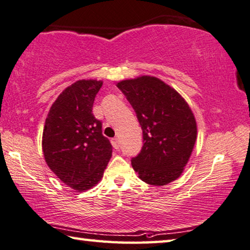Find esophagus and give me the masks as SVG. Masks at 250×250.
Returning <instances> with one entry per match:
<instances>
[{"instance_id": "1", "label": "esophagus", "mask_w": 250, "mask_h": 250, "mask_svg": "<svg viewBox=\"0 0 250 250\" xmlns=\"http://www.w3.org/2000/svg\"><path fill=\"white\" fill-rule=\"evenodd\" d=\"M111 143H112V145H113L114 148H115V149H118V148H120V141H118L117 137L112 138Z\"/></svg>"}]
</instances>
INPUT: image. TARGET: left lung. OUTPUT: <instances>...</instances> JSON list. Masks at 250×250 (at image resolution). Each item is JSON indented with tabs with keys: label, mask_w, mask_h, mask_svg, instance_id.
<instances>
[{
	"label": "left lung",
	"mask_w": 250,
	"mask_h": 250,
	"mask_svg": "<svg viewBox=\"0 0 250 250\" xmlns=\"http://www.w3.org/2000/svg\"><path fill=\"white\" fill-rule=\"evenodd\" d=\"M117 87L132 105L143 129L144 145L132 158L138 177L166 186L181 176L196 141V122L189 104L160 79L142 76Z\"/></svg>",
	"instance_id": "left-lung-1"
}]
</instances>
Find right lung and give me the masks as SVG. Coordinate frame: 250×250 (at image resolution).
Segmentation results:
<instances>
[{"mask_svg":"<svg viewBox=\"0 0 250 250\" xmlns=\"http://www.w3.org/2000/svg\"><path fill=\"white\" fill-rule=\"evenodd\" d=\"M103 82L79 80L51 105L42 132L43 157L57 177L76 191L93 188L112 157V145L96 120L95 95Z\"/></svg>","mask_w":250,"mask_h":250,"instance_id":"1","label":"right lung"}]
</instances>
